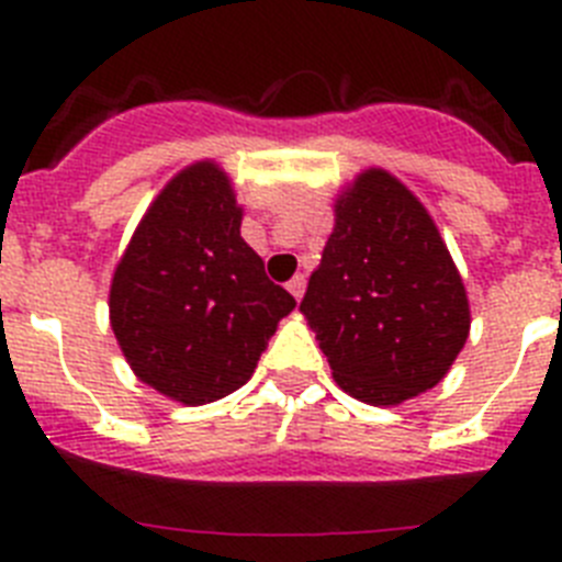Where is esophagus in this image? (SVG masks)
<instances>
[{"mask_svg": "<svg viewBox=\"0 0 562 562\" xmlns=\"http://www.w3.org/2000/svg\"><path fill=\"white\" fill-rule=\"evenodd\" d=\"M286 290L292 292V297H295V301H301V297H304V290H306V278L304 276H295L290 281V284H286Z\"/></svg>", "mask_w": 562, "mask_h": 562, "instance_id": "esophagus-1", "label": "esophagus"}]
</instances>
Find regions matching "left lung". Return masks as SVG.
I'll list each match as a JSON object with an SVG mask.
<instances>
[{
  "label": "left lung",
  "mask_w": 562,
  "mask_h": 562,
  "mask_svg": "<svg viewBox=\"0 0 562 562\" xmlns=\"http://www.w3.org/2000/svg\"><path fill=\"white\" fill-rule=\"evenodd\" d=\"M301 312L337 385L385 408L439 385L470 335L464 281L439 227L382 168L337 193Z\"/></svg>",
  "instance_id": "obj_1"
}]
</instances>
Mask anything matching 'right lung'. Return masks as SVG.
Returning a JSON list of instances; mask_svg holds the SVG:
<instances>
[{
	"mask_svg": "<svg viewBox=\"0 0 562 562\" xmlns=\"http://www.w3.org/2000/svg\"><path fill=\"white\" fill-rule=\"evenodd\" d=\"M216 162L182 168L148 205L114 267L109 324L132 371L182 405L241 389L295 297L241 238Z\"/></svg>",
	"mask_w": 562,
	"mask_h": 562,
	"instance_id": "1",
	"label": "right lung"
}]
</instances>
